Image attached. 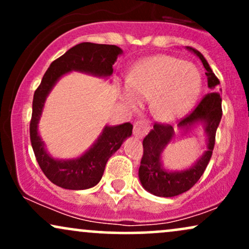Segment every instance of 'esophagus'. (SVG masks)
<instances>
[{"label": "esophagus", "mask_w": 249, "mask_h": 249, "mask_svg": "<svg viewBox=\"0 0 249 249\" xmlns=\"http://www.w3.org/2000/svg\"><path fill=\"white\" fill-rule=\"evenodd\" d=\"M150 131V124H148L146 119L144 118H137L133 124V134L137 138H142V137Z\"/></svg>", "instance_id": "esophagus-1"}]
</instances>
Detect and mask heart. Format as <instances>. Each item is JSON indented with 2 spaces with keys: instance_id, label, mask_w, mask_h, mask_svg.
Returning <instances> with one entry per match:
<instances>
[{
  "instance_id": "heart-1",
  "label": "heart",
  "mask_w": 249,
  "mask_h": 249,
  "mask_svg": "<svg viewBox=\"0 0 249 249\" xmlns=\"http://www.w3.org/2000/svg\"><path fill=\"white\" fill-rule=\"evenodd\" d=\"M201 89L196 65L172 56L150 57L139 63L123 85V98L131 107L150 99V110L160 121H173L193 105Z\"/></svg>"
}]
</instances>
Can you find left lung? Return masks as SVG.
I'll use <instances>...</instances> for the list:
<instances>
[{"mask_svg":"<svg viewBox=\"0 0 249 249\" xmlns=\"http://www.w3.org/2000/svg\"><path fill=\"white\" fill-rule=\"evenodd\" d=\"M187 49L196 53L204 64L206 69L205 73L207 76L208 88L213 92L207 93L192 112L179 122L178 126L181 130H188L196 123H202L205 132L207 134V151H205L199 160L187 170L179 171V172L166 171L161 165V153L165 146L173 138L174 130L168 124L156 123L153 125V130H151L142 141L144 153L139 167V179L142 187L147 192L157 196L168 198V196H179L192 188L198 182L212 157L214 144H215L216 128L222 117L221 97L219 92L214 91L220 84L218 77L214 75L205 57L198 50L191 47H187Z\"/></svg>","mask_w":249,"mask_h":249,"instance_id":"left-lung-1","label":"left lung"}]
</instances>
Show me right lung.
I'll list each match as a JSON object with an SVG mask.
<instances>
[{"label": "right lung", "instance_id": "1", "mask_svg": "<svg viewBox=\"0 0 249 249\" xmlns=\"http://www.w3.org/2000/svg\"><path fill=\"white\" fill-rule=\"evenodd\" d=\"M123 50L117 45L79 43L50 64L41 84L34 93L30 121V141L39 167L51 182L67 190H87L101 181L111 156L132 134V124L105 126L95 144L83 156L70 160H58L48 154L37 130L44 102L56 82L70 71H82L98 77L112 75V65Z\"/></svg>", "mask_w": 249, "mask_h": 249}]
</instances>
